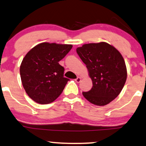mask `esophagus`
Wrapping results in <instances>:
<instances>
[{
    "mask_svg": "<svg viewBox=\"0 0 146 146\" xmlns=\"http://www.w3.org/2000/svg\"><path fill=\"white\" fill-rule=\"evenodd\" d=\"M80 80H81V78H80V77H79V76H78V77H77V78H76V79H75V81H76L77 83H80Z\"/></svg>",
    "mask_w": 146,
    "mask_h": 146,
    "instance_id": "1",
    "label": "esophagus"
}]
</instances>
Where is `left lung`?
Instances as JSON below:
<instances>
[{
  "label": "left lung",
  "instance_id": "8db88e82",
  "mask_svg": "<svg viewBox=\"0 0 146 146\" xmlns=\"http://www.w3.org/2000/svg\"><path fill=\"white\" fill-rule=\"evenodd\" d=\"M76 52L86 65L93 86L83 92L91 103L104 106L120 94L127 78L124 58L114 46L107 42L90 43L76 48Z\"/></svg>",
  "mask_w": 146,
  "mask_h": 146
}]
</instances>
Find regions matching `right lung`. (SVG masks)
Returning a JSON list of instances; mask_svg holds the SVG:
<instances>
[{"mask_svg": "<svg viewBox=\"0 0 146 146\" xmlns=\"http://www.w3.org/2000/svg\"><path fill=\"white\" fill-rule=\"evenodd\" d=\"M72 48V44L43 42L27 52L20 72L24 89L33 100L49 104L61 95L69 79L63 77L64 68L59 61Z\"/></svg>", "mask_w": 146, "mask_h": 146, "instance_id": "1", "label": "right lung"}]
</instances>
